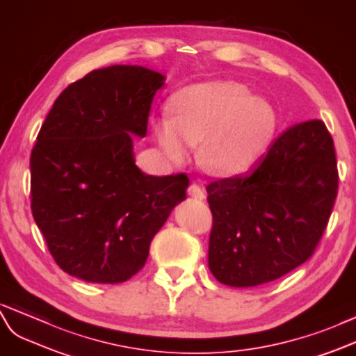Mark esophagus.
I'll return each mask as SVG.
<instances>
[{
  "label": "esophagus",
  "mask_w": 356,
  "mask_h": 356,
  "mask_svg": "<svg viewBox=\"0 0 356 356\" xmlns=\"http://www.w3.org/2000/svg\"><path fill=\"white\" fill-rule=\"evenodd\" d=\"M188 194L193 197V198H197V200H204L206 198L204 191L200 188V186H197V185H191L189 189H188Z\"/></svg>",
  "instance_id": "34e87169"
}]
</instances>
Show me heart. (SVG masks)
<instances>
[{
  "label": "heart",
  "mask_w": 356,
  "mask_h": 356,
  "mask_svg": "<svg viewBox=\"0 0 356 356\" xmlns=\"http://www.w3.org/2000/svg\"><path fill=\"white\" fill-rule=\"evenodd\" d=\"M172 117L152 120L165 156L184 162L191 145L202 144L200 162L212 175L232 177L248 171L269 145L278 115L269 100L251 96L233 81H207L179 90L170 99Z\"/></svg>",
  "instance_id": "heart-1"
}]
</instances>
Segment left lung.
<instances>
[{
	"label": "left lung",
	"mask_w": 356,
	"mask_h": 356,
	"mask_svg": "<svg viewBox=\"0 0 356 356\" xmlns=\"http://www.w3.org/2000/svg\"><path fill=\"white\" fill-rule=\"evenodd\" d=\"M337 188L334 141L321 120L289 127L245 176L209 184L213 277L252 287L302 265L326 229Z\"/></svg>",
	"instance_id": "8db88e82"
}]
</instances>
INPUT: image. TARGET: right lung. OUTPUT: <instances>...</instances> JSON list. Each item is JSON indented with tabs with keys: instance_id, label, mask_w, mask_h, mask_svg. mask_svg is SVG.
<instances>
[{
	"instance_id": "1",
	"label": "right lung",
	"mask_w": 356,
	"mask_h": 356,
	"mask_svg": "<svg viewBox=\"0 0 356 356\" xmlns=\"http://www.w3.org/2000/svg\"><path fill=\"white\" fill-rule=\"evenodd\" d=\"M165 76L143 66L90 72L57 97L31 152V211L57 265L87 282L135 275L153 236L186 198L185 175L135 163L134 136Z\"/></svg>"
}]
</instances>
